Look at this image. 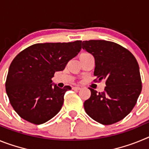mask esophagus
Here are the masks:
<instances>
[{
  "mask_svg": "<svg viewBox=\"0 0 149 149\" xmlns=\"http://www.w3.org/2000/svg\"><path fill=\"white\" fill-rule=\"evenodd\" d=\"M81 88L80 87V86H74L73 87V89H74V90H80Z\"/></svg>",
  "mask_w": 149,
  "mask_h": 149,
  "instance_id": "esophagus-1",
  "label": "esophagus"
}]
</instances>
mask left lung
<instances>
[{
  "mask_svg": "<svg viewBox=\"0 0 149 149\" xmlns=\"http://www.w3.org/2000/svg\"><path fill=\"white\" fill-rule=\"evenodd\" d=\"M82 48L95 58V82L105 80L102 93L89 88L91 96L84 105L86 113L102 125H112L131 113L142 90L138 63L134 55L117 43L83 41Z\"/></svg>",
  "mask_w": 149,
  "mask_h": 149,
  "instance_id": "8db88e82",
  "label": "left lung"
}]
</instances>
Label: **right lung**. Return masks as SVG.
<instances>
[{"mask_svg":"<svg viewBox=\"0 0 149 149\" xmlns=\"http://www.w3.org/2000/svg\"><path fill=\"white\" fill-rule=\"evenodd\" d=\"M82 41L37 43L25 48L10 64L6 92L12 107L24 120L40 125L58 113L64 95L72 88L53 86L51 78L64 70L81 49Z\"/></svg>","mask_w":149,"mask_h":149,"instance_id":"right-lung-1","label":"right lung"}]
</instances>
